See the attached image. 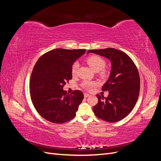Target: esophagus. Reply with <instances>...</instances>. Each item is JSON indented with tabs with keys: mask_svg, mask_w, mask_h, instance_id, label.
I'll return each instance as SVG.
<instances>
[{
	"mask_svg": "<svg viewBox=\"0 0 161 161\" xmlns=\"http://www.w3.org/2000/svg\"><path fill=\"white\" fill-rule=\"evenodd\" d=\"M89 96H90V95L88 94V93H85V94H84L85 98H86V97H89Z\"/></svg>",
	"mask_w": 161,
	"mask_h": 161,
	"instance_id": "esophagus-1",
	"label": "esophagus"
}]
</instances>
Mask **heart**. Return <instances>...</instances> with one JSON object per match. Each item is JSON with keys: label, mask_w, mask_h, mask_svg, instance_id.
Returning <instances> with one entry per match:
<instances>
[{"label": "heart", "mask_w": 161, "mask_h": 161, "mask_svg": "<svg viewBox=\"0 0 161 161\" xmlns=\"http://www.w3.org/2000/svg\"><path fill=\"white\" fill-rule=\"evenodd\" d=\"M87 63L90 66L91 69L93 70L95 72H99L103 69L105 66V62L103 59H102L101 57L97 56H92L89 57L86 60ZM79 64L78 62H75L73 64L71 68V73L73 76H75L76 74L78 67ZM95 85L94 82H85L82 86L85 87V89H89L92 86Z\"/></svg>", "instance_id": "heart-1"}]
</instances>
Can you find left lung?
I'll return each mask as SVG.
<instances>
[{"label": "left lung", "instance_id": "obj_1", "mask_svg": "<svg viewBox=\"0 0 161 161\" xmlns=\"http://www.w3.org/2000/svg\"><path fill=\"white\" fill-rule=\"evenodd\" d=\"M108 59L111 64L109 76L102 91L108 97L97 95L98 103L92 108L97 118L108 122L124 119L133 109L140 92V76L132 60L125 53L114 48L89 50Z\"/></svg>", "mask_w": 161, "mask_h": 161}]
</instances>
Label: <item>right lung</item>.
I'll list each match as a JSON object with an SVG mask.
<instances>
[{
  "instance_id": "right-lung-1",
  "label": "right lung",
  "mask_w": 161,
  "mask_h": 161,
  "mask_svg": "<svg viewBox=\"0 0 161 161\" xmlns=\"http://www.w3.org/2000/svg\"><path fill=\"white\" fill-rule=\"evenodd\" d=\"M85 52L58 48L44 53L34 66L30 85L31 99L45 119L63 124L75 117L84 95L79 90L68 94L63 87L72 79V66Z\"/></svg>"
}]
</instances>
